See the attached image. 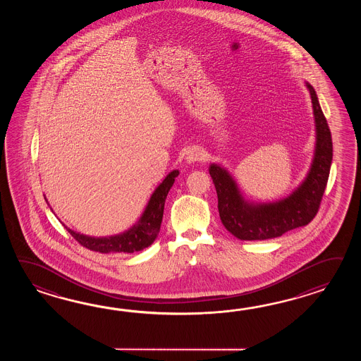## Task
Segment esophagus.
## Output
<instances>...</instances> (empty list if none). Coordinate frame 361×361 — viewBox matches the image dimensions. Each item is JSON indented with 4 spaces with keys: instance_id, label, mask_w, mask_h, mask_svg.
Returning <instances> with one entry per match:
<instances>
[{
    "instance_id": "1",
    "label": "esophagus",
    "mask_w": 361,
    "mask_h": 361,
    "mask_svg": "<svg viewBox=\"0 0 361 361\" xmlns=\"http://www.w3.org/2000/svg\"><path fill=\"white\" fill-rule=\"evenodd\" d=\"M205 157V152L200 147H192L185 152V160L188 162H196Z\"/></svg>"
}]
</instances>
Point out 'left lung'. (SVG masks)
<instances>
[{
  "label": "left lung",
  "mask_w": 361,
  "mask_h": 361,
  "mask_svg": "<svg viewBox=\"0 0 361 361\" xmlns=\"http://www.w3.org/2000/svg\"><path fill=\"white\" fill-rule=\"evenodd\" d=\"M311 94L316 123V149L305 182L286 199L254 205L241 197L230 174L218 165H210L209 173L218 195V210L223 226L240 240H267L279 238L288 231L306 226L317 214L329 178L333 159L331 134L322 114L314 89Z\"/></svg>",
  "instance_id": "obj_1"
}]
</instances>
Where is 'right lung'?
<instances>
[{
  "instance_id": "obj_1",
  "label": "right lung",
  "mask_w": 361,
  "mask_h": 361,
  "mask_svg": "<svg viewBox=\"0 0 361 361\" xmlns=\"http://www.w3.org/2000/svg\"><path fill=\"white\" fill-rule=\"evenodd\" d=\"M179 171L173 170L151 196L146 210L131 228L109 238H92L66 227L80 245L99 253H134L151 245L161 227L165 200Z\"/></svg>"
}]
</instances>
